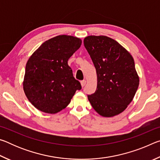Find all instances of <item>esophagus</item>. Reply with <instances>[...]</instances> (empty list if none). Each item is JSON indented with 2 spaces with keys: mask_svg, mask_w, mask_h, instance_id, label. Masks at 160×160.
<instances>
[{
  "mask_svg": "<svg viewBox=\"0 0 160 160\" xmlns=\"http://www.w3.org/2000/svg\"><path fill=\"white\" fill-rule=\"evenodd\" d=\"M81 83V85H82V87H84L85 85H86V80H83L80 82Z\"/></svg>",
  "mask_w": 160,
  "mask_h": 160,
  "instance_id": "obj_1",
  "label": "esophagus"
}]
</instances>
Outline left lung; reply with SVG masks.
<instances>
[{
  "label": "left lung",
  "instance_id": "left-lung-1",
  "mask_svg": "<svg viewBox=\"0 0 160 160\" xmlns=\"http://www.w3.org/2000/svg\"><path fill=\"white\" fill-rule=\"evenodd\" d=\"M84 46L97 76L95 92L88 95L94 109L112 117L123 112L132 102L139 85L132 56L122 46L106 36H89Z\"/></svg>",
  "mask_w": 160,
  "mask_h": 160
}]
</instances>
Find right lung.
I'll use <instances>...</instances> for the list:
<instances>
[{"label": "right lung", "instance_id": "add662e5", "mask_svg": "<svg viewBox=\"0 0 160 160\" xmlns=\"http://www.w3.org/2000/svg\"><path fill=\"white\" fill-rule=\"evenodd\" d=\"M77 37L60 35L46 41L29 58L23 88L27 97L42 112L56 113L66 108L82 88L68 61L80 47Z\"/></svg>", "mask_w": 160, "mask_h": 160}]
</instances>
